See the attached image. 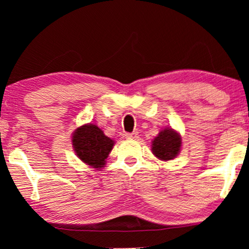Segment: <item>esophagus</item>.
I'll use <instances>...</instances> for the list:
<instances>
[{"label":"esophagus","instance_id":"34e87169","mask_svg":"<svg viewBox=\"0 0 249 249\" xmlns=\"http://www.w3.org/2000/svg\"><path fill=\"white\" fill-rule=\"evenodd\" d=\"M124 137L127 139H137L138 134L137 132H127V134L124 135Z\"/></svg>","mask_w":249,"mask_h":249}]
</instances>
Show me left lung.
Instances as JSON below:
<instances>
[{
    "instance_id": "1",
    "label": "left lung",
    "mask_w": 249,
    "mask_h": 249,
    "mask_svg": "<svg viewBox=\"0 0 249 249\" xmlns=\"http://www.w3.org/2000/svg\"><path fill=\"white\" fill-rule=\"evenodd\" d=\"M181 147V137L171 128L159 132L158 137L152 142V152L162 161H169L179 154Z\"/></svg>"
}]
</instances>
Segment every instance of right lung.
<instances>
[{
  "label": "right lung",
  "instance_id": "add662e5",
  "mask_svg": "<svg viewBox=\"0 0 249 249\" xmlns=\"http://www.w3.org/2000/svg\"><path fill=\"white\" fill-rule=\"evenodd\" d=\"M72 145L78 158L95 169L103 168L114 145L97 125L84 124L73 132Z\"/></svg>",
  "mask_w": 249,
  "mask_h": 249
}]
</instances>
